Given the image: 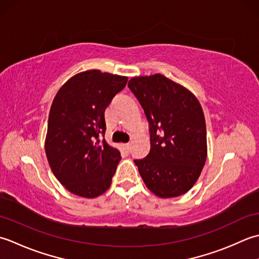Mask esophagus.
I'll use <instances>...</instances> for the list:
<instances>
[{"label": "esophagus", "mask_w": 259, "mask_h": 259, "mask_svg": "<svg viewBox=\"0 0 259 259\" xmlns=\"http://www.w3.org/2000/svg\"><path fill=\"white\" fill-rule=\"evenodd\" d=\"M122 147L125 151H130L131 150V143H126V144H122Z\"/></svg>", "instance_id": "1"}]
</instances>
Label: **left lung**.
<instances>
[{
    "instance_id": "left-lung-1",
    "label": "left lung",
    "mask_w": 259,
    "mask_h": 259,
    "mask_svg": "<svg viewBox=\"0 0 259 259\" xmlns=\"http://www.w3.org/2000/svg\"><path fill=\"white\" fill-rule=\"evenodd\" d=\"M128 88L150 123L151 150L135 160L146 188L160 198H174L191 189L207 160L203 110L194 95L161 73L133 77Z\"/></svg>"
}]
</instances>
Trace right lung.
<instances>
[{
	"label": "right lung",
	"mask_w": 259,
	"mask_h": 259,
	"mask_svg": "<svg viewBox=\"0 0 259 259\" xmlns=\"http://www.w3.org/2000/svg\"><path fill=\"white\" fill-rule=\"evenodd\" d=\"M127 77L91 69L76 73L52 102L45 150L57 180L68 191L96 198L110 187L120 160L107 144L105 109L126 86Z\"/></svg>",
	"instance_id": "obj_1"
}]
</instances>
